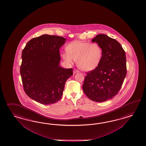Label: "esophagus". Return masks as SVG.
<instances>
[{"label": "esophagus", "mask_w": 146, "mask_h": 146, "mask_svg": "<svg viewBox=\"0 0 146 146\" xmlns=\"http://www.w3.org/2000/svg\"><path fill=\"white\" fill-rule=\"evenodd\" d=\"M79 71H78V70H76V69H75V68L74 69V70H73V73H74V74H76V73H79Z\"/></svg>", "instance_id": "34e87169"}]
</instances>
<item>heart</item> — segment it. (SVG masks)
<instances>
[{"instance_id": "obj_1", "label": "heart", "mask_w": 146, "mask_h": 146, "mask_svg": "<svg viewBox=\"0 0 146 146\" xmlns=\"http://www.w3.org/2000/svg\"><path fill=\"white\" fill-rule=\"evenodd\" d=\"M66 51V52L62 54L63 59L68 64L76 60L78 67L84 71L96 69L103 56L102 48L96 43L74 40L67 45Z\"/></svg>"}]
</instances>
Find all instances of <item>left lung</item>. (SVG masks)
Wrapping results in <instances>:
<instances>
[{
    "mask_svg": "<svg viewBox=\"0 0 146 146\" xmlns=\"http://www.w3.org/2000/svg\"><path fill=\"white\" fill-rule=\"evenodd\" d=\"M103 50L99 66L87 73L82 89L89 99L104 102L115 96L121 88L126 75V59L119 43L104 34H99L92 40Z\"/></svg>",
    "mask_w": 146,
    "mask_h": 146,
    "instance_id": "1",
    "label": "left lung"
}]
</instances>
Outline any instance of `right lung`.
I'll use <instances>...</instances> for the list:
<instances>
[{
  "instance_id": "1",
  "label": "right lung",
  "mask_w": 146,
  "mask_h": 146,
  "mask_svg": "<svg viewBox=\"0 0 146 146\" xmlns=\"http://www.w3.org/2000/svg\"><path fill=\"white\" fill-rule=\"evenodd\" d=\"M66 40L45 34L30 40L22 51L20 74L24 90L42 104L60 100L67 80L73 75L72 68L59 66V49Z\"/></svg>"
}]
</instances>
